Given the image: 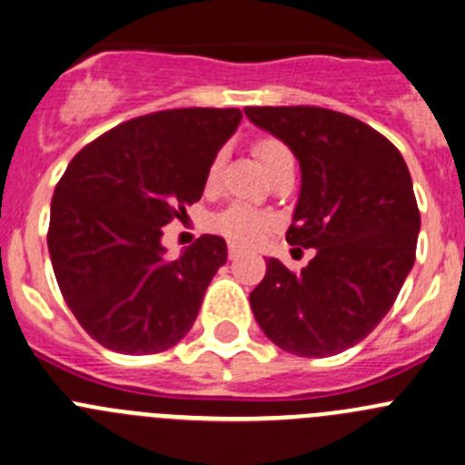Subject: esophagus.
I'll return each instance as SVG.
<instances>
[{
	"label": "esophagus",
	"instance_id": "34e87169",
	"mask_svg": "<svg viewBox=\"0 0 465 465\" xmlns=\"http://www.w3.org/2000/svg\"><path fill=\"white\" fill-rule=\"evenodd\" d=\"M245 254V250H242V247H238V245H229V259L232 261H236V259H241V256Z\"/></svg>",
	"mask_w": 465,
	"mask_h": 465
}]
</instances>
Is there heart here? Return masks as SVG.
<instances>
[{
    "label": "heart",
    "mask_w": 465,
    "mask_h": 465,
    "mask_svg": "<svg viewBox=\"0 0 465 465\" xmlns=\"http://www.w3.org/2000/svg\"><path fill=\"white\" fill-rule=\"evenodd\" d=\"M254 153L267 171V168L274 162H279L281 157H288L290 150L281 142H276V139L265 137L256 142ZM223 159L224 153H218L213 157V162L209 163V171H206V186H215V182H218L220 177V168H223ZM211 224H213L215 232L227 236L229 241L241 242V245H254V242H259L261 238L270 232L272 220L267 218L265 213H261V211L252 209V206L232 204L229 209H224L223 213L215 215Z\"/></svg>",
    "instance_id": "b5f03b06"
}]
</instances>
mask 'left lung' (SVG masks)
Wrapping results in <instances>:
<instances>
[{
  "label": "left lung",
  "mask_w": 465,
  "mask_h": 465,
  "mask_svg": "<svg viewBox=\"0 0 465 465\" xmlns=\"http://www.w3.org/2000/svg\"><path fill=\"white\" fill-rule=\"evenodd\" d=\"M302 168L290 245L315 259L292 274L267 259L250 303L261 331L299 358H326L382 322L414 267L420 213L398 148L353 116L323 107H247Z\"/></svg>",
  "instance_id": "left-lung-1"
}]
</instances>
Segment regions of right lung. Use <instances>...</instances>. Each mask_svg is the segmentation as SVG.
I'll use <instances>...</instances> for the list:
<instances>
[{
    "label": "right lung",
    "instance_id": "obj_1",
    "mask_svg": "<svg viewBox=\"0 0 465 465\" xmlns=\"http://www.w3.org/2000/svg\"><path fill=\"white\" fill-rule=\"evenodd\" d=\"M241 121L236 107L154 112L101 134L64 171L51 265L69 311L105 349L159 353L193 326L227 242L204 233L171 261L162 227L203 198L209 163Z\"/></svg>",
    "mask_w": 465,
    "mask_h": 465
}]
</instances>
